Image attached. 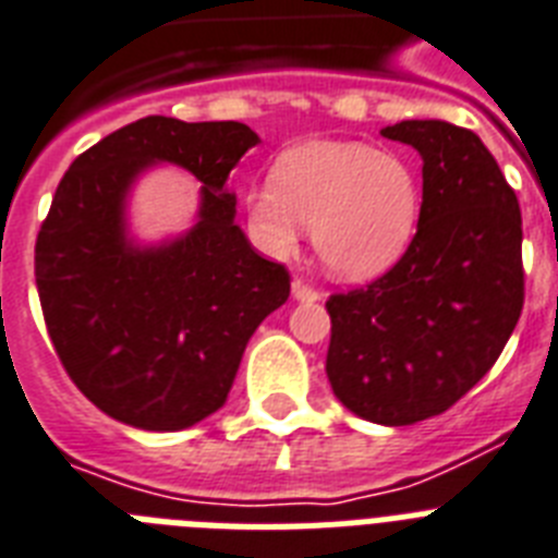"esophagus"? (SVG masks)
Segmentation results:
<instances>
[{"label":"esophagus","instance_id":"obj_1","mask_svg":"<svg viewBox=\"0 0 558 558\" xmlns=\"http://www.w3.org/2000/svg\"><path fill=\"white\" fill-rule=\"evenodd\" d=\"M292 298H294V301L312 303V301H320V292L312 287V283H306L303 278H294L292 280Z\"/></svg>","mask_w":558,"mask_h":558}]
</instances>
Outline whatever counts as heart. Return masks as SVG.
<instances>
[{"instance_id": "heart-1", "label": "heart", "mask_w": 558, "mask_h": 558, "mask_svg": "<svg viewBox=\"0 0 558 558\" xmlns=\"http://www.w3.org/2000/svg\"><path fill=\"white\" fill-rule=\"evenodd\" d=\"M248 220L275 255L312 229L320 264L343 280L387 271L418 226V180L401 157L366 143H303L280 154L275 183L248 194Z\"/></svg>"}]
</instances>
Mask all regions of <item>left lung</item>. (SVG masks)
<instances>
[{"label": "left lung", "instance_id": "8db88e82", "mask_svg": "<svg viewBox=\"0 0 558 558\" xmlns=\"http://www.w3.org/2000/svg\"><path fill=\"white\" fill-rule=\"evenodd\" d=\"M381 134L424 160L418 232L381 278L329 294L326 375L347 410L404 427L450 410L513 335L524 306L522 211L470 129L404 120Z\"/></svg>", "mask_w": 558, "mask_h": 558}]
</instances>
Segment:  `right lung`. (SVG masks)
<instances>
[{
    "mask_svg": "<svg viewBox=\"0 0 558 558\" xmlns=\"http://www.w3.org/2000/svg\"><path fill=\"white\" fill-rule=\"evenodd\" d=\"M257 143L234 120L143 117L59 180L36 234V289L65 373L111 418L171 433L220 410L248 338L287 303V266L252 248L226 192L229 171ZM151 161L202 180V215L183 239L134 247L124 194Z\"/></svg>",
    "mask_w": 558,
    "mask_h": 558,
    "instance_id": "1",
    "label": "right lung"
}]
</instances>
